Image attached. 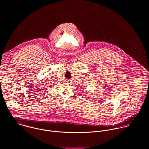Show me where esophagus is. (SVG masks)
Returning a JSON list of instances; mask_svg holds the SVG:
<instances>
[{
  "label": "esophagus",
  "mask_w": 149,
  "mask_h": 149,
  "mask_svg": "<svg viewBox=\"0 0 149 149\" xmlns=\"http://www.w3.org/2000/svg\"><path fill=\"white\" fill-rule=\"evenodd\" d=\"M66 82H67V83H69V81H69V80H66Z\"/></svg>",
  "instance_id": "esophagus-1"
}]
</instances>
